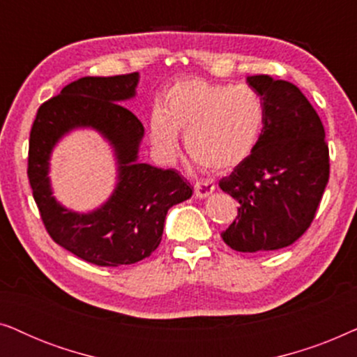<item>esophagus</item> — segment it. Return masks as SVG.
Masks as SVG:
<instances>
[{"label":"esophagus","instance_id":"1","mask_svg":"<svg viewBox=\"0 0 357 357\" xmlns=\"http://www.w3.org/2000/svg\"><path fill=\"white\" fill-rule=\"evenodd\" d=\"M214 188H216V185L211 180H199V182L195 183V197L206 198L214 192Z\"/></svg>","mask_w":357,"mask_h":357}]
</instances>
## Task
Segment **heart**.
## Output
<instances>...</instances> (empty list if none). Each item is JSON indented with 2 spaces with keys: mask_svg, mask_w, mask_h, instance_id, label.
<instances>
[{
  "mask_svg": "<svg viewBox=\"0 0 357 357\" xmlns=\"http://www.w3.org/2000/svg\"><path fill=\"white\" fill-rule=\"evenodd\" d=\"M263 102L248 86L180 81L170 87L162 110L151 116V139L164 158H175L177 133L199 167L222 172L243 162L260 139Z\"/></svg>",
  "mask_w": 357,
  "mask_h": 357,
  "instance_id": "heart-1",
  "label": "heart"
}]
</instances>
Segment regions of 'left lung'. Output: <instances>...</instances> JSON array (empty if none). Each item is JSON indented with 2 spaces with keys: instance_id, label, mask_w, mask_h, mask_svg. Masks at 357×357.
Masks as SVG:
<instances>
[{
  "instance_id": "left-lung-1",
  "label": "left lung",
  "mask_w": 357,
  "mask_h": 357,
  "mask_svg": "<svg viewBox=\"0 0 357 357\" xmlns=\"http://www.w3.org/2000/svg\"><path fill=\"white\" fill-rule=\"evenodd\" d=\"M247 82L263 102V128L252 154L219 180L238 202L237 218L221 237L237 252L280 250L314 221L330 178L328 144L299 87L266 75Z\"/></svg>"
}]
</instances>
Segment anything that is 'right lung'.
Masks as SVG:
<instances>
[{"mask_svg":"<svg viewBox=\"0 0 357 357\" xmlns=\"http://www.w3.org/2000/svg\"><path fill=\"white\" fill-rule=\"evenodd\" d=\"M138 73L81 77L38 107L29 138L27 177L43 226L58 245L97 266H121L148 258L162 241L174 204L192 187L174 169L138 162L143 123L119 104L135 96ZM91 126L114 146L119 183L104 207L87 215L63 208L51 197L47 159L52 146L73 128Z\"/></svg>","mask_w":357,"mask_h":357,"instance_id":"obj_1","label":"right lung"}]
</instances>
